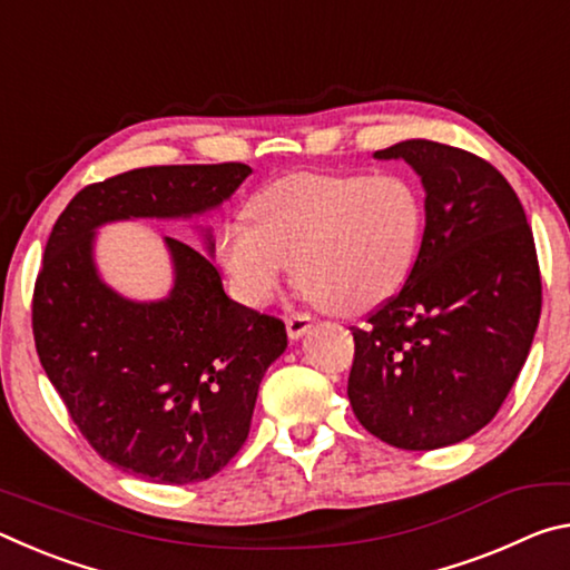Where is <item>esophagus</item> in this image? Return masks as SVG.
<instances>
[{"mask_svg": "<svg viewBox=\"0 0 570 570\" xmlns=\"http://www.w3.org/2000/svg\"><path fill=\"white\" fill-rule=\"evenodd\" d=\"M312 324H314V320L312 316H306V314H294V316H288L286 320V334H288V340H302V336L312 330Z\"/></svg>", "mask_w": 570, "mask_h": 570, "instance_id": "1", "label": "esophagus"}]
</instances>
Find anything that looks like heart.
<instances>
[{
    "mask_svg": "<svg viewBox=\"0 0 570 570\" xmlns=\"http://www.w3.org/2000/svg\"><path fill=\"white\" fill-rule=\"evenodd\" d=\"M244 218L216 236V262L230 294L264 308L288 262L302 294L336 314H364L400 292L420 248L422 206L392 173H296L268 183Z\"/></svg>",
    "mask_w": 570,
    "mask_h": 570,
    "instance_id": "heart-1",
    "label": "heart"
}]
</instances>
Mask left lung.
I'll list each match as a JSON object with an SVG mask.
<instances>
[{"label":"left lung","mask_w":570,"mask_h":570,"mask_svg":"<svg viewBox=\"0 0 570 570\" xmlns=\"http://www.w3.org/2000/svg\"><path fill=\"white\" fill-rule=\"evenodd\" d=\"M374 158L420 176L424 234L402 292L352 330L346 394L387 445L448 448L495 417L528 360L540 320L533 230L510 183L468 150L414 138Z\"/></svg>","instance_id":"left-lung-1"}]
</instances>
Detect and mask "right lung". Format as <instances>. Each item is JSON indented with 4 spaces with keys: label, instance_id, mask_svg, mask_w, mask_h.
I'll list each match as a JSON object with an SVG mask.
<instances>
[{
    "label": "right lung",
    "instance_id": "1",
    "mask_svg": "<svg viewBox=\"0 0 570 570\" xmlns=\"http://www.w3.org/2000/svg\"><path fill=\"white\" fill-rule=\"evenodd\" d=\"M248 173L244 163L128 170L77 193L47 240L37 354L82 435L130 475L186 485L224 470L286 350L284 322L226 296L204 224ZM138 217L190 219L207 250L164 237L174 284L150 303L115 293L94 258L102 225Z\"/></svg>",
    "mask_w": 570,
    "mask_h": 570
}]
</instances>
